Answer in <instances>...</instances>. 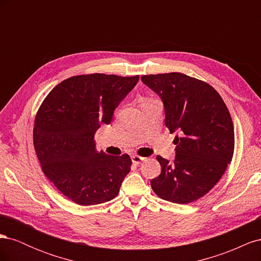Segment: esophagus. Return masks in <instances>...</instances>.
Instances as JSON below:
<instances>
[{
  "label": "esophagus",
  "instance_id": "34e87169",
  "mask_svg": "<svg viewBox=\"0 0 261 261\" xmlns=\"http://www.w3.org/2000/svg\"><path fill=\"white\" fill-rule=\"evenodd\" d=\"M145 160H146V158H144V156H140V155H138V154H134V155H132V161H133V163H134V164H140L141 162L145 161Z\"/></svg>",
  "mask_w": 261,
  "mask_h": 261
}]
</instances>
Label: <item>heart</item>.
I'll use <instances>...</instances> for the list:
<instances>
[{"label":"heart","mask_w":261,"mask_h":261,"mask_svg":"<svg viewBox=\"0 0 261 261\" xmlns=\"http://www.w3.org/2000/svg\"><path fill=\"white\" fill-rule=\"evenodd\" d=\"M146 101H148V100H145V101H144V102H146ZM144 102H143V103H144Z\"/></svg>","instance_id":"obj_1"}]
</instances>
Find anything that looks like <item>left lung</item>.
Instances as JSON below:
<instances>
[{"label":"left lung","mask_w":261,"mask_h":261,"mask_svg":"<svg viewBox=\"0 0 261 261\" xmlns=\"http://www.w3.org/2000/svg\"><path fill=\"white\" fill-rule=\"evenodd\" d=\"M141 81L160 96L165 126L177 130L176 156L156 160L161 174L151 179L161 199L191 203L209 193L230 164L234 153V125L219 92L208 83L181 73L144 75Z\"/></svg>","instance_id":"left-lung-1"}]
</instances>
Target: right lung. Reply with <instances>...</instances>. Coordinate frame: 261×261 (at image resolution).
<instances>
[{
  "label": "right lung",
  "mask_w": 261,
  "mask_h": 261,
  "mask_svg": "<svg viewBox=\"0 0 261 261\" xmlns=\"http://www.w3.org/2000/svg\"><path fill=\"white\" fill-rule=\"evenodd\" d=\"M139 76L84 74L49 92L34 125V147L45 177L81 206L112 200L130 171L128 154L110 155L94 148V134L112 120L115 108Z\"/></svg>",
  "instance_id": "add662e5"
}]
</instances>
